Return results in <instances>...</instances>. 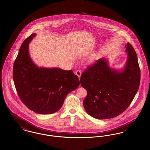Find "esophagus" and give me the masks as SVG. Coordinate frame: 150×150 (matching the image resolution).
Wrapping results in <instances>:
<instances>
[{
  "instance_id": "obj_1",
  "label": "esophagus",
  "mask_w": 150,
  "mask_h": 150,
  "mask_svg": "<svg viewBox=\"0 0 150 150\" xmlns=\"http://www.w3.org/2000/svg\"><path fill=\"white\" fill-rule=\"evenodd\" d=\"M75 73H76V74L79 77V79H80V77H81V71H79V70H78V71H76V72H75Z\"/></svg>"
}]
</instances>
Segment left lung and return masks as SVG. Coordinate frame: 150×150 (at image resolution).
Wrapping results in <instances>:
<instances>
[{
  "mask_svg": "<svg viewBox=\"0 0 150 150\" xmlns=\"http://www.w3.org/2000/svg\"><path fill=\"white\" fill-rule=\"evenodd\" d=\"M127 59L124 69L110 68L105 58L88 67L81 75V86L87 91L83 104L87 113L97 119L116 117L129 106L140 84L141 71L137 54L127 42Z\"/></svg>",
  "mask_w": 150,
  "mask_h": 150,
  "instance_id": "8db88e82",
  "label": "left lung"
}]
</instances>
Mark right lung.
Here are the masks:
<instances>
[{
	"mask_svg": "<svg viewBox=\"0 0 150 150\" xmlns=\"http://www.w3.org/2000/svg\"><path fill=\"white\" fill-rule=\"evenodd\" d=\"M36 35L24 40L13 64V79L21 100L39 114H52L59 110L67 95L79 85L73 71L58 68L38 67L32 61L29 44Z\"/></svg>",
	"mask_w": 150,
	"mask_h": 150,
	"instance_id": "1",
	"label": "right lung"
}]
</instances>
